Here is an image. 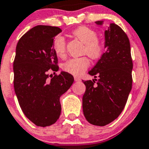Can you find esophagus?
I'll return each mask as SVG.
<instances>
[{
	"instance_id": "1",
	"label": "esophagus",
	"mask_w": 149,
	"mask_h": 149,
	"mask_svg": "<svg viewBox=\"0 0 149 149\" xmlns=\"http://www.w3.org/2000/svg\"><path fill=\"white\" fill-rule=\"evenodd\" d=\"M74 81H81V78L78 77H74Z\"/></svg>"
}]
</instances>
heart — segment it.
I'll list each match as a JSON object with an SVG mask.
<instances>
[{
    "mask_svg": "<svg viewBox=\"0 0 149 149\" xmlns=\"http://www.w3.org/2000/svg\"><path fill=\"white\" fill-rule=\"evenodd\" d=\"M72 35L84 44V54H87L92 59H97L101 57L104 52V45L97 39L98 34L95 30L87 26H81L74 29L72 32ZM52 46L57 56L60 58L65 57L66 41L65 38L60 36L55 37ZM90 61L88 58L83 56L68 60L62 65V69L72 75L79 76L88 69Z\"/></svg>",
    "mask_w": 149,
    "mask_h": 149,
    "instance_id": "1",
    "label": "heart"
}]
</instances>
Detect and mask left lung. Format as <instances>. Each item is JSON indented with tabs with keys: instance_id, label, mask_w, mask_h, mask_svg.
Listing matches in <instances>:
<instances>
[{
	"instance_id": "left-lung-1",
	"label": "left lung",
	"mask_w": 149,
	"mask_h": 149,
	"mask_svg": "<svg viewBox=\"0 0 149 149\" xmlns=\"http://www.w3.org/2000/svg\"><path fill=\"white\" fill-rule=\"evenodd\" d=\"M102 25L103 21H97ZM104 52L88 73L94 77L85 81L82 99L84 115L94 126H104L120 116L132 89V60L126 33L115 23L105 30ZM97 81V82H95Z\"/></svg>"
}]
</instances>
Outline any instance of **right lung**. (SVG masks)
Listing matches in <instances>:
<instances>
[{
  "label": "right lung",
  "mask_w": 149,
  "mask_h": 149,
  "mask_svg": "<svg viewBox=\"0 0 149 149\" xmlns=\"http://www.w3.org/2000/svg\"><path fill=\"white\" fill-rule=\"evenodd\" d=\"M61 32L57 26L39 25L17 42L13 61V86L23 113L38 126H51L61 114L60 97L74 82L71 74L61 72L49 78L48 72L58 71L54 37Z\"/></svg>",
  "instance_id": "right-lung-1"
}]
</instances>
